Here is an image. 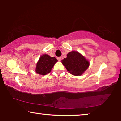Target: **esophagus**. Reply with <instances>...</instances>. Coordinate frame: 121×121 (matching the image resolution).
<instances>
[{
    "label": "esophagus",
    "instance_id": "obj_1",
    "mask_svg": "<svg viewBox=\"0 0 121 121\" xmlns=\"http://www.w3.org/2000/svg\"><path fill=\"white\" fill-rule=\"evenodd\" d=\"M61 59H62V58H61V57H58L57 58L58 60H59V61H60L61 60Z\"/></svg>",
    "mask_w": 121,
    "mask_h": 121
}]
</instances>
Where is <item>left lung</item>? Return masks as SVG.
I'll return each mask as SVG.
<instances>
[{
  "label": "left lung",
  "mask_w": 121,
  "mask_h": 121,
  "mask_svg": "<svg viewBox=\"0 0 121 121\" xmlns=\"http://www.w3.org/2000/svg\"><path fill=\"white\" fill-rule=\"evenodd\" d=\"M67 70L72 75L80 76L87 70L90 62L77 51H72L67 55V58L61 60Z\"/></svg>",
  "instance_id": "8db88e82"
}]
</instances>
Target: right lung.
<instances>
[{"instance_id":"right-lung-1","label":"right lung","mask_w":121,"mask_h":121,"mask_svg":"<svg viewBox=\"0 0 121 121\" xmlns=\"http://www.w3.org/2000/svg\"><path fill=\"white\" fill-rule=\"evenodd\" d=\"M58 60L55 57H51L46 54H43L39 57L36 64L35 72L41 75H45L50 73Z\"/></svg>"}]
</instances>
